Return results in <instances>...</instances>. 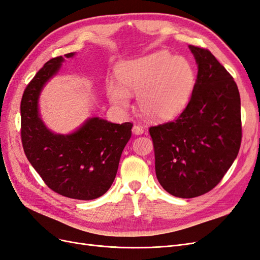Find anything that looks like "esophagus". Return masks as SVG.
Returning <instances> with one entry per match:
<instances>
[{
    "instance_id": "obj_1",
    "label": "esophagus",
    "mask_w": 260,
    "mask_h": 260,
    "mask_svg": "<svg viewBox=\"0 0 260 260\" xmlns=\"http://www.w3.org/2000/svg\"><path fill=\"white\" fill-rule=\"evenodd\" d=\"M132 131L135 135H142V133L144 132V128L141 124H135L132 128Z\"/></svg>"
}]
</instances>
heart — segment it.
Returning <instances> with one entry per match:
<instances>
[{"mask_svg": "<svg viewBox=\"0 0 260 260\" xmlns=\"http://www.w3.org/2000/svg\"><path fill=\"white\" fill-rule=\"evenodd\" d=\"M120 84L108 82L107 93L114 104L125 107L129 93H137L140 111L153 120H167L186 106L195 84L191 62L167 51L121 64L117 69Z\"/></svg>", "mask_w": 260, "mask_h": 260, "instance_id": "heart-1", "label": "heart"}]
</instances>
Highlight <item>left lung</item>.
<instances>
[{
	"label": "left lung",
	"instance_id": "1",
	"mask_svg": "<svg viewBox=\"0 0 260 260\" xmlns=\"http://www.w3.org/2000/svg\"><path fill=\"white\" fill-rule=\"evenodd\" d=\"M188 48L199 66L192 96L176 120L148 129L158 182L181 199L211 191L237 158L242 141L233 77L207 49Z\"/></svg>",
	"mask_w": 260,
	"mask_h": 260
}]
</instances>
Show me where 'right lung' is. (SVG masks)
<instances>
[{
    "label": "right lung",
    "mask_w": 260,
    "mask_h": 260,
    "mask_svg": "<svg viewBox=\"0 0 260 260\" xmlns=\"http://www.w3.org/2000/svg\"><path fill=\"white\" fill-rule=\"evenodd\" d=\"M65 56L73 57L74 53ZM62 61L57 56L45 62L25 89L20 103L21 142L28 160L51 190L90 201L113 184L133 123L117 124L94 117L72 135L51 132L39 117L38 99Z\"/></svg>",
    "instance_id": "1"
}]
</instances>
